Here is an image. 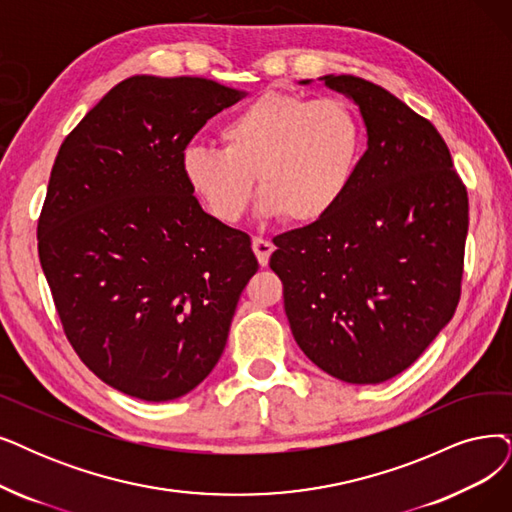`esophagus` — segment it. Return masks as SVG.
Listing matches in <instances>:
<instances>
[{"label":"esophagus","instance_id":"1","mask_svg":"<svg viewBox=\"0 0 512 512\" xmlns=\"http://www.w3.org/2000/svg\"><path fill=\"white\" fill-rule=\"evenodd\" d=\"M252 250H254L256 258H258V262H260V267H267V264H269V258H271L273 250H275V245H273V241H271V239L254 237V241H252Z\"/></svg>","mask_w":512,"mask_h":512}]
</instances>
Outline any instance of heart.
Here are the masks:
<instances>
[{"label":"heart","mask_w":512,"mask_h":512,"mask_svg":"<svg viewBox=\"0 0 512 512\" xmlns=\"http://www.w3.org/2000/svg\"><path fill=\"white\" fill-rule=\"evenodd\" d=\"M224 149L191 145L180 170L216 220L233 224L248 212L256 178L264 216L317 224L349 195L365 132L351 102L267 92L233 113L220 128Z\"/></svg>","instance_id":"obj_1"}]
</instances>
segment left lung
Returning a JSON list of instances; mask_svg holds the SVG:
<instances>
[{
  "mask_svg": "<svg viewBox=\"0 0 512 512\" xmlns=\"http://www.w3.org/2000/svg\"><path fill=\"white\" fill-rule=\"evenodd\" d=\"M323 79L359 105L367 151L330 216L273 239L271 269L304 355L342 382L378 384L456 313L468 195L431 121L367 79Z\"/></svg>",
  "mask_w": 512,
  "mask_h": 512,
  "instance_id": "1",
  "label": "left lung"
}]
</instances>
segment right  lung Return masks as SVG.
Wrapping results in <instances>:
<instances>
[{
  "instance_id": "right-lung-1",
  "label": "right lung",
  "mask_w": 512,
  "mask_h": 512,
  "mask_svg": "<svg viewBox=\"0 0 512 512\" xmlns=\"http://www.w3.org/2000/svg\"><path fill=\"white\" fill-rule=\"evenodd\" d=\"M239 98L203 77L134 75L58 149L39 262L77 357L130 397L193 391L258 271L250 235L203 212L180 170L193 136Z\"/></svg>"
}]
</instances>
